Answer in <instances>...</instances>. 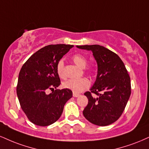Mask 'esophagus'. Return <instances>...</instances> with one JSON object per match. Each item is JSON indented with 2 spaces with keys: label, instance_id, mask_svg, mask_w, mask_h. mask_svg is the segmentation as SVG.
<instances>
[{
  "label": "esophagus",
  "instance_id": "1",
  "mask_svg": "<svg viewBox=\"0 0 149 149\" xmlns=\"http://www.w3.org/2000/svg\"><path fill=\"white\" fill-rule=\"evenodd\" d=\"M80 96L79 94H77V93H75V92L73 93V97H78V96Z\"/></svg>",
  "mask_w": 149,
  "mask_h": 149
}]
</instances>
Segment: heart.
<instances>
[{
	"mask_svg": "<svg viewBox=\"0 0 149 149\" xmlns=\"http://www.w3.org/2000/svg\"><path fill=\"white\" fill-rule=\"evenodd\" d=\"M72 60L77 66L80 68H85L87 65V58L81 54H76L72 57ZM57 73L60 78H64V62L62 60L59 61L57 64ZM89 71H90L91 68H89ZM90 85L89 80L85 78H79V79H70L64 82L63 87L64 88L69 89L73 91L75 93H80L88 88Z\"/></svg>",
	"mask_w": 149,
	"mask_h": 149,
	"instance_id": "obj_1",
	"label": "heart"
}]
</instances>
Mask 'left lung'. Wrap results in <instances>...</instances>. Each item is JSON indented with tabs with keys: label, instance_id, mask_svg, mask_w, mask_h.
Listing matches in <instances>:
<instances>
[{
	"label": "left lung",
	"instance_id": "left-lung-1",
	"mask_svg": "<svg viewBox=\"0 0 149 149\" xmlns=\"http://www.w3.org/2000/svg\"><path fill=\"white\" fill-rule=\"evenodd\" d=\"M76 47L92 51L98 67L97 76L90 92L84 94L88 98V104L82 112L83 115L97 126L112 124L122 114L131 94L130 78L126 67L116 53L104 46ZM91 93L97 95V97H93Z\"/></svg>",
	"mask_w": 149,
	"mask_h": 149
}]
</instances>
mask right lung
<instances>
[{
    "label": "right lung",
    "instance_id": "obj_1",
    "mask_svg": "<svg viewBox=\"0 0 149 149\" xmlns=\"http://www.w3.org/2000/svg\"><path fill=\"white\" fill-rule=\"evenodd\" d=\"M73 47L66 44L46 46L31 55L21 68L17 94L21 109L34 124L46 126L55 123L72 97L70 89H56L60 85L56 68L61 58ZM48 89L54 91L48 95Z\"/></svg>",
    "mask_w": 149,
    "mask_h": 149
}]
</instances>
